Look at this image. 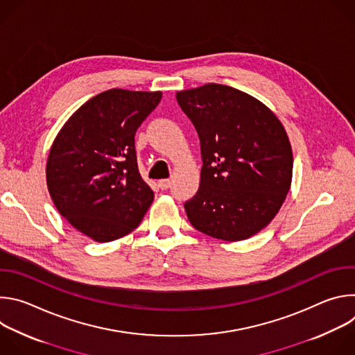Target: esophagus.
Here are the masks:
<instances>
[{
  "label": "esophagus",
  "mask_w": 355,
  "mask_h": 355,
  "mask_svg": "<svg viewBox=\"0 0 355 355\" xmlns=\"http://www.w3.org/2000/svg\"><path fill=\"white\" fill-rule=\"evenodd\" d=\"M159 187H160L162 189H168V188L171 187V180H168V178L160 180V181H159Z\"/></svg>",
  "instance_id": "1"
}]
</instances>
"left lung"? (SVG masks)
I'll use <instances>...</instances> for the list:
<instances>
[{
	"label": "left lung",
	"instance_id": "8db88e82",
	"mask_svg": "<svg viewBox=\"0 0 355 355\" xmlns=\"http://www.w3.org/2000/svg\"><path fill=\"white\" fill-rule=\"evenodd\" d=\"M200 143V182L184 204L191 225L211 237L239 241L264 229L291 187L292 148L263 103L229 85L177 92Z\"/></svg>",
	"mask_w": 355,
	"mask_h": 355
}]
</instances>
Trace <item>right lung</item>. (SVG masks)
Masks as SVG:
<instances>
[{"label": "right lung", "mask_w": 355, "mask_h": 355, "mask_svg": "<svg viewBox=\"0 0 355 355\" xmlns=\"http://www.w3.org/2000/svg\"><path fill=\"white\" fill-rule=\"evenodd\" d=\"M160 99V91L101 92L71 115L50 148V196L60 215L95 241L135 230L155 199L139 173L135 135Z\"/></svg>", "instance_id": "obj_1"}]
</instances>
